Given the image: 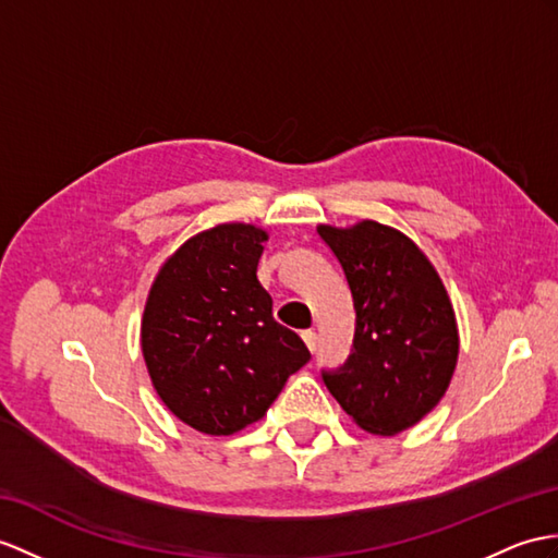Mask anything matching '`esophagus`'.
<instances>
[{
	"mask_svg": "<svg viewBox=\"0 0 558 558\" xmlns=\"http://www.w3.org/2000/svg\"><path fill=\"white\" fill-rule=\"evenodd\" d=\"M301 336H303V341H305V345L310 348V352H315V350H317V333H315V331H312V329H307V331H303Z\"/></svg>",
	"mask_w": 558,
	"mask_h": 558,
	"instance_id": "1",
	"label": "esophagus"
}]
</instances>
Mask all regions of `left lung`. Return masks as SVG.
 Returning <instances> with one entry per match:
<instances>
[{
	"mask_svg": "<svg viewBox=\"0 0 558 558\" xmlns=\"http://www.w3.org/2000/svg\"><path fill=\"white\" fill-rule=\"evenodd\" d=\"M355 305L345 364L322 378L364 430L396 436L436 407L452 381L459 333L436 267L402 232L374 220L317 227Z\"/></svg>",
	"mask_w": 558,
	"mask_h": 558,
	"instance_id": "obj_1",
	"label": "left lung"
}]
</instances>
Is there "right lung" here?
Instances as JSON below:
<instances>
[{
  "mask_svg": "<svg viewBox=\"0 0 558 558\" xmlns=\"http://www.w3.org/2000/svg\"><path fill=\"white\" fill-rule=\"evenodd\" d=\"M267 232L229 222L184 241L156 275L142 319L148 376L168 410L208 436L255 424L310 360L257 281Z\"/></svg>",
  "mask_w": 558,
  "mask_h": 558,
  "instance_id": "obj_1",
  "label": "right lung"
}]
</instances>
